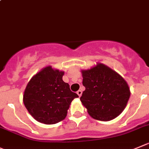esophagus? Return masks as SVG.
<instances>
[{
	"label": "esophagus",
	"mask_w": 149,
	"mask_h": 149,
	"mask_svg": "<svg viewBox=\"0 0 149 149\" xmlns=\"http://www.w3.org/2000/svg\"><path fill=\"white\" fill-rule=\"evenodd\" d=\"M77 95H78L79 97H81V95H82V91H80V90L77 91Z\"/></svg>",
	"instance_id": "1"
}]
</instances>
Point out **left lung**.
I'll return each mask as SVG.
<instances>
[{
	"label": "left lung",
	"mask_w": 149,
	"mask_h": 149,
	"mask_svg": "<svg viewBox=\"0 0 149 149\" xmlns=\"http://www.w3.org/2000/svg\"><path fill=\"white\" fill-rule=\"evenodd\" d=\"M86 90L80 97L83 105L92 118L108 121L125 109L130 97L127 81L109 66L102 63L82 69Z\"/></svg>",
	"instance_id": "left-lung-1"
}]
</instances>
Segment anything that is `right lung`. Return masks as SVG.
<instances>
[{
  "label": "right lung",
  "instance_id": "right-lung-1",
  "mask_svg": "<svg viewBox=\"0 0 149 149\" xmlns=\"http://www.w3.org/2000/svg\"><path fill=\"white\" fill-rule=\"evenodd\" d=\"M64 72L46 66L31 77L23 94L28 113L39 122L55 124L66 117L71 102L79 97L63 80Z\"/></svg>",
  "mask_w": 149,
  "mask_h": 149
}]
</instances>
